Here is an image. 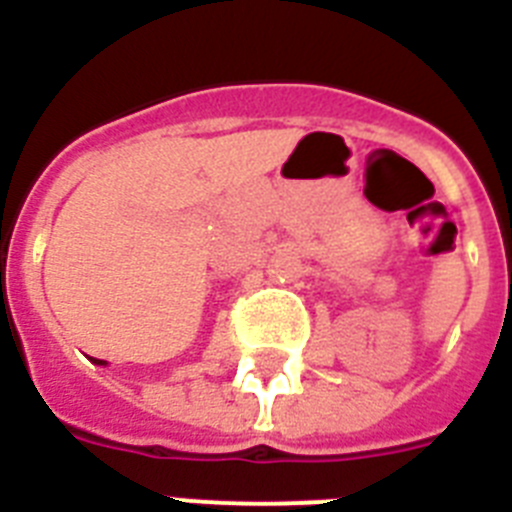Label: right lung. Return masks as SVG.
I'll list each match as a JSON object with an SVG mask.
<instances>
[{
    "mask_svg": "<svg viewBox=\"0 0 512 512\" xmlns=\"http://www.w3.org/2000/svg\"><path fill=\"white\" fill-rule=\"evenodd\" d=\"M94 361V364H104V361H99V359H92Z\"/></svg>",
    "mask_w": 512,
    "mask_h": 512,
    "instance_id": "1",
    "label": "right lung"
}]
</instances>
